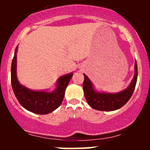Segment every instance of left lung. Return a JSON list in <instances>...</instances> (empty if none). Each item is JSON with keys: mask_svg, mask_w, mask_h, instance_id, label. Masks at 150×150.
<instances>
[{"mask_svg": "<svg viewBox=\"0 0 150 150\" xmlns=\"http://www.w3.org/2000/svg\"><path fill=\"white\" fill-rule=\"evenodd\" d=\"M83 75L84 81L83 88L84 96L89 106L94 110L100 111H114L125 105L134 93L138 75L137 63V61H135L134 75L129 86L117 93L98 91L94 88L93 83L90 81L87 75L85 74Z\"/></svg>", "mask_w": 150, "mask_h": 150, "instance_id": "8db88e82", "label": "left lung"}]
</instances>
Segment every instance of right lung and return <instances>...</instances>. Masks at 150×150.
I'll use <instances>...</instances> for the list:
<instances>
[{
	"label": "right lung",
	"instance_id": "right-lung-1",
	"mask_svg": "<svg viewBox=\"0 0 150 150\" xmlns=\"http://www.w3.org/2000/svg\"><path fill=\"white\" fill-rule=\"evenodd\" d=\"M17 49L18 46L15 49L11 69V86L16 99L24 108L33 113L46 115L52 112L61 105L67 86L72 78L73 72L60 77L56 83V88L51 91H49L48 89L40 91L32 90L21 84L18 81L16 75Z\"/></svg>",
	"mask_w": 150,
	"mask_h": 150
}]
</instances>
